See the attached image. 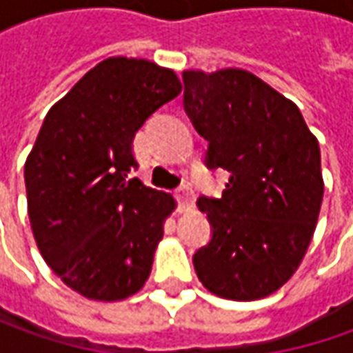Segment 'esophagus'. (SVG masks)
<instances>
[{
	"label": "esophagus",
	"instance_id": "esophagus-1",
	"mask_svg": "<svg viewBox=\"0 0 353 353\" xmlns=\"http://www.w3.org/2000/svg\"><path fill=\"white\" fill-rule=\"evenodd\" d=\"M176 200H179V208H181V210L190 208V206L194 204V192H192V188H190L188 184L181 186V188L176 190Z\"/></svg>",
	"mask_w": 353,
	"mask_h": 353
}]
</instances>
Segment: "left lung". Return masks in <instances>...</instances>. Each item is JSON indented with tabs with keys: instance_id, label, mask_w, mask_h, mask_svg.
<instances>
[{
	"instance_id": "8db88e82",
	"label": "left lung",
	"mask_w": 353,
	"mask_h": 353,
	"mask_svg": "<svg viewBox=\"0 0 353 353\" xmlns=\"http://www.w3.org/2000/svg\"><path fill=\"white\" fill-rule=\"evenodd\" d=\"M184 110L208 141V169H225L222 198H198L212 225L192 261L216 296L257 301L281 289L316 230L320 147L296 103L241 68L184 70Z\"/></svg>"
}]
</instances>
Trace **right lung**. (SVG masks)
Masks as SVG:
<instances>
[{
	"instance_id": "1",
	"label": "right lung",
	"mask_w": 353,
	"mask_h": 353,
	"mask_svg": "<svg viewBox=\"0 0 353 353\" xmlns=\"http://www.w3.org/2000/svg\"><path fill=\"white\" fill-rule=\"evenodd\" d=\"M181 90L170 68L105 59L48 110L25 161L37 248L52 273L86 299L123 301L151 275L176 202L131 179V145L145 119Z\"/></svg>"
}]
</instances>
